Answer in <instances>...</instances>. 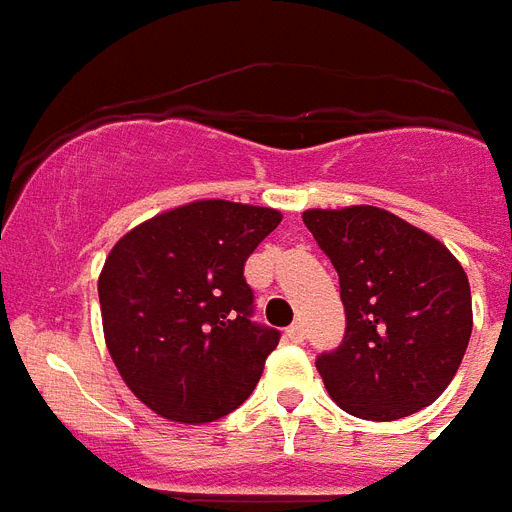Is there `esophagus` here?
<instances>
[{
	"label": "esophagus",
	"mask_w": 512,
	"mask_h": 512,
	"mask_svg": "<svg viewBox=\"0 0 512 512\" xmlns=\"http://www.w3.org/2000/svg\"><path fill=\"white\" fill-rule=\"evenodd\" d=\"M285 338H288L290 343H301V341H304V327H301V325H290L288 330H285Z\"/></svg>",
	"instance_id": "34e87169"
}]
</instances>
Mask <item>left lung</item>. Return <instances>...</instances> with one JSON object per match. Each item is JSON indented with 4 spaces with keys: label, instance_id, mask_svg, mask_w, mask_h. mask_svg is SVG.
<instances>
[{
    "label": "left lung",
    "instance_id": "obj_1",
    "mask_svg": "<svg viewBox=\"0 0 512 512\" xmlns=\"http://www.w3.org/2000/svg\"><path fill=\"white\" fill-rule=\"evenodd\" d=\"M301 216L333 261L346 309L343 343L317 359L327 394L375 423L436 402L473 330L463 264L386 208H309Z\"/></svg>",
    "mask_w": 512,
    "mask_h": 512
}]
</instances>
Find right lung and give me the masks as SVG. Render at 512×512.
I'll use <instances>...</instances> for the list:
<instances>
[{
    "instance_id": "1",
    "label": "right lung",
    "mask_w": 512,
    "mask_h": 512,
    "mask_svg": "<svg viewBox=\"0 0 512 512\" xmlns=\"http://www.w3.org/2000/svg\"><path fill=\"white\" fill-rule=\"evenodd\" d=\"M282 222L277 208L192 200L137 224L97 280L113 365L145 407L203 425L251 396L280 343L251 322L245 259Z\"/></svg>"
}]
</instances>
